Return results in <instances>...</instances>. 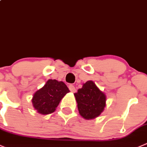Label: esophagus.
Segmentation results:
<instances>
[{
  "label": "esophagus",
  "instance_id": "1",
  "mask_svg": "<svg viewBox=\"0 0 147 147\" xmlns=\"http://www.w3.org/2000/svg\"><path fill=\"white\" fill-rule=\"evenodd\" d=\"M69 90H70L72 92H76V88H75V87L74 86V85H69Z\"/></svg>",
  "mask_w": 147,
  "mask_h": 147
}]
</instances>
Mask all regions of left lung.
I'll use <instances>...</instances> for the list:
<instances>
[{
  "label": "left lung",
  "mask_w": 147,
  "mask_h": 147,
  "mask_svg": "<svg viewBox=\"0 0 147 147\" xmlns=\"http://www.w3.org/2000/svg\"><path fill=\"white\" fill-rule=\"evenodd\" d=\"M78 103L79 113L87 120L100 115L105 106L106 96L100 90L94 82L89 80L74 94Z\"/></svg>",
  "instance_id": "8db88e82"
}]
</instances>
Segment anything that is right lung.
Wrapping results in <instances>:
<instances>
[{"label": "right lung", "instance_id": "obj_1", "mask_svg": "<svg viewBox=\"0 0 147 147\" xmlns=\"http://www.w3.org/2000/svg\"><path fill=\"white\" fill-rule=\"evenodd\" d=\"M69 90L62 81L49 80L43 88L34 94L32 104L40 114L47 115L55 112L59 102Z\"/></svg>", "mask_w": 147, "mask_h": 147}]
</instances>
